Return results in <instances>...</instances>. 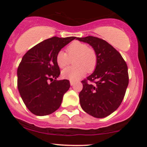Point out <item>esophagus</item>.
I'll list each match as a JSON object with an SVG mask.
<instances>
[{
    "mask_svg": "<svg viewBox=\"0 0 147 147\" xmlns=\"http://www.w3.org/2000/svg\"><path fill=\"white\" fill-rule=\"evenodd\" d=\"M70 86H73L74 84H75V82H72V81H70Z\"/></svg>",
    "mask_w": 147,
    "mask_h": 147,
    "instance_id": "34e87169",
    "label": "esophagus"
}]
</instances>
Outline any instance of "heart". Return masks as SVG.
<instances>
[{"label": "heart", "instance_id": "1", "mask_svg": "<svg viewBox=\"0 0 147 147\" xmlns=\"http://www.w3.org/2000/svg\"><path fill=\"white\" fill-rule=\"evenodd\" d=\"M67 53L60 50L57 54L56 62L61 68H65L73 60L74 66L65 68L61 72L63 78L72 82L78 80L86 72H91L96 68L97 63V54L87 44L79 41H74L67 48Z\"/></svg>", "mask_w": 147, "mask_h": 147}]
</instances>
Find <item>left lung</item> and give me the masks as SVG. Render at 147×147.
<instances>
[{"instance_id":"1","label":"left lung","mask_w":147,"mask_h":147,"mask_svg":"<svg viewBox=\"0 0 147 147\" xmlns=\"http://www.w3.org/2000/svg\"><path fill=\"white\" fill-rule=\"evenodd\" d=\"M76 39L90 45L97 57L94 72L82 82L81 107L91 116L105 117L117 110L124 99L129 84L127 65L120 54L104 40L91 36ZM87 80L95 84H88Z\"/></svg>"}]
</instances>
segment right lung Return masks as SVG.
<instances>
[{
	"instance_id": "obj_1",
	"label": "right lung",
	"mask_w": 147,
	"mask_h": 147,
	"mask_svg": "<svg viewBox=\"0 0 147 147\" xmlns=\"http://www.w3.org/2000/svg\"><path fill=\"white\" fill-rule=\"evenodd\" d=\"M75 38H48L28 50L22 58L17 70L18 89L26 107L33 114L47 115L60 107L70 85L67 79L56 80L60 75L56 56ZM49 80L54 81L50 84Z\"/></svg>"
}]
</instances>
